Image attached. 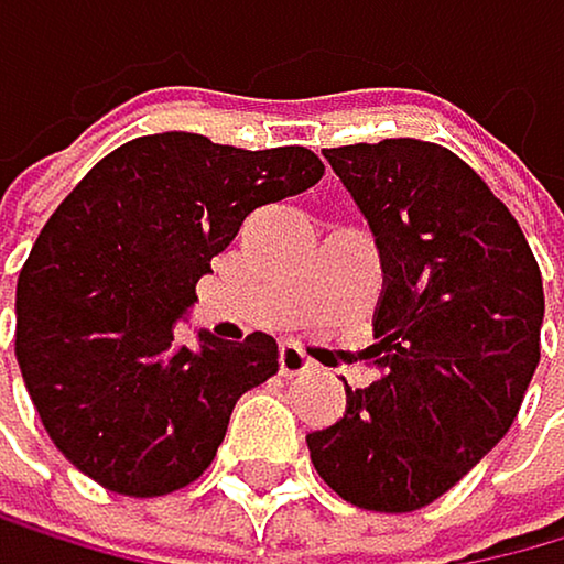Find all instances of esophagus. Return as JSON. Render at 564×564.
Instances as JSON below:
<instances>
[{
    "label": "esophagus",
    "instance_id": "1",
    "mask_svg": "<svg viewBox=\"0 0 564 564\" xmlns=\"http://www.w3.org/2000/svg\"><path fill=\"white\" fill-rule=\"evenodd\" d=\"M279 367H282V378H303L314 370V360L296 343H285L279 352Z\"/></svg>",
    "mask_w": 564,
    "mask_h": 564
}]
</instances>
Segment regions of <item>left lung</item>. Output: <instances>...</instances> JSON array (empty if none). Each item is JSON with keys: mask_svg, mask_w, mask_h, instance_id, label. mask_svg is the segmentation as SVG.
<instances>
[{"mask_svg": "<svg viewBox=\"0 0 564 564\" xmlns=\"http://www.w3.org/2000/svg\"><path fill=\"white\" fill-rule=\"evenodd\" d=\"M381 253L375 367L346 413L306 434L338 498L413 512L491 452L541 364L544 282L512 212L459 154L427 140L325 151Z\"/></svg>", "mask_w": 564, "mask_h": 564, "instance_id": "1", "label": "left lung"}]
</instances>
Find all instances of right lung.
<instances>
[{
    "label": "right lung",
    "mask_w": 564,
    "mask_h": 564,
    "mask_svg": "<svg viewBox=\"0 0 564 564\" xmlns=\"http://www.w3.org/2000/svg\"><path fill=\"white\" fill-rule=\"evenodd\" d=\"M321 176L296 144L243 151L176 130L116 148L73 186L17 279V360L80 474L159 498L212 466L236 399L279 370V343L200 332L189 349L176 321L243 218Z\"/></svg>",
    "instance_id": "add662e5"
}]
</instances>
